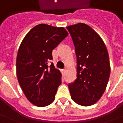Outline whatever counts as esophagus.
Masks as SVG:
<instances>
[{
	"label": "esophagus",
	"instance_id": "34e87169",
	"mask_svg": "<svg viewBox=\"0 0 123 123\" xmlns=\"http://www.w3.org/2000/svg\"><path fill=\"white\" fill-rule=\"evenodd\" d=\"M65 71H66V69H62V74L63 75L65 74Z\"/></svg>",
	"mask_w": 123,
	"mask_h": 123
}]
</instances>
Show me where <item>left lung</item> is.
Listing matches in <instances>:
<instances>
[{
    "label": "left lung",
    "instance_id": "1",
    "mask_svg": "<svg viewBox=\"0 0 123 123\" xmlns=\"http://www.w3.org/2000/svg\"><path fill=\"white\" fill-rule=\"evenodd\" d=\"M67 29L74 42L77 58V77L68 86L72 99L89 106L99 99L106 88L110 74L108 50L99 35L83 23Z\"/></svg>",
    "mask_w": 123,
    "mask_h": 123
}]
</instances>
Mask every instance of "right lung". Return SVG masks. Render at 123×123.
Listing matches in <instances>:
<instances>
[{"label":"right lung","mask_w":123,"mask_h":123,"mask_svg":"<svg viewBox=\"0 0 123 123\" xmlns=\"http://www.w3.org/2000/svg\"><path fill=\"white\" fill-rule=\"evenodd\" d=\"M68 35L62 27L41 24L32 28L19 46L16 73L19 85L30 102L39 107L51 104L61 84V74L52 60V50Z\"/></svg>","instance_id":"add662e5"}]
</instances>
